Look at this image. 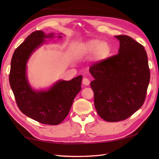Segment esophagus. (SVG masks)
Instances as JSON below:
<instances>
[{
	"label": "esophagus",
	"mask_w": 159,
	"mask_h": 159,
	"mask_svg": "<svg viewBox=\"0 0 159 159\" xmlns=\"http://www.w3.org/2000/svg\"><path fill=\"white\" fill-rule=\"evenodd\" d=\"M89 83H90L89 80L88 79H87V78H84V79H83V84L84 85L87 86L89 85Z\"/></svg>",
	"instance_id": "34e87169"
}]
</instances>
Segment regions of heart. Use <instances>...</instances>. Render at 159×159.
<instances>
[{
    "mask_svg": "<svg viewBox=\"0 0 159 159\" xmlns=\"http://www.w3.org/2000/svg\"><path fill=\"white\" fill-rule=\"evenodd\" d=\"M110 52L111 48L109 43L94 39L89 40L82 47V48L79 50V55L84 56L96 53V60L102 61L109 57Z\"/></svg>",
    "mask_w": 159,
    "mask_h": 159,
    "instance_id": "b5f03b06",
    "label": "heart"
}]
</instances>
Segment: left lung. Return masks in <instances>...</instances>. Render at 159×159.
I'll return each mask as SVG.
<instances>
[{"mask_svg":"<svg viewBox=\"0 0 159 159\" xmlns=\"http://www.w3.org/2000/svg\"><path fill=\"white\" fill-rule=\"evenodd\" d=\"M120 41L118 54L94 64L89 72L94 105L104 120L127 119L139 110L146 98L150 73L144 47L127 35L115 36Z\"/></svg>","mask_w":159,"mask_h":159,"instance_id":"1","label":"left lung"}]
</instances>
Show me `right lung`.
I'll use <instances>...</instances> for the list:
<instances>
[{"mask_svg": "<svg viewBox=\"0 0 159 159\" xmlns=\"http://www.w3.org/2000/svg\"><path fill=\"white\" fill-rule=\"evenodd\" d=\"M59 33L58 38H61ZM55 38V33L42 31L32 33L13 53L9 83L20 110L27 117L44 124L57 125L67 117L74 98L81 89V75L70 80H59L48 89H35L29 83L27 63L46 39Z\"/></svg>", "mask_w": 159, "mask_h": 159, "instance_id": "add662e5", "label": "right lung"}]
</instances>
